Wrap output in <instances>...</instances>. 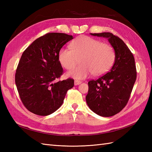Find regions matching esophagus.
<instances>
[{"instance_id":"34e87169","label":"esophagus","mask_w":152,"mask_h":152,"mask_svg":"<svg viewBox=\"0 0 152 152\" xmlns=\"http://www.w3.org/2000/svg\"><path fill=\"white\" fill-rule=\"evenodd\" d=\"M81 83H82V82L80 81V80H74V85H75V86L80 85Z\"/></svg>"}]
</instances>
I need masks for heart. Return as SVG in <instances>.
Masks as SVG:
<instances>
[{"label":"heart","instance_id":"b5f03b06","mask_svg":"<svg viewBox=\"0 0 152 152\" xmlns=\"http://www.w3.org/2000/svg\"><path fill=\"white\" fill-rule=\"evenodd\" d=\"M58 58L60 63L67 70L68 76L83 79L92 74L95 76L104 74L110 69L115 61V53L111 46L88 36L77 38L70 44V50L63 48Z\"/></svg>","mask_w":152,"mask_h":152}]
</instances>
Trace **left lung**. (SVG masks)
I'll return each mask as SVG.
<instances>
[{"label": "left lung", "instance_id": "left-lung-1", "mask_svg": "<svg viewBox=\"0 0 152 152\" xmlns=\"http://www.w3.org/2000/svg\"><path fill=\"white\" fill-rule=\"evenodd\" d=\"M107 38L115 53L112 69L96 80L88 82L86 102L91 110L102 117H110L127 104L137 78L134 58L124 42L110 33H90Z\"/></svg>", "mask_w": 152, "mask_h": 152}]
</instances>
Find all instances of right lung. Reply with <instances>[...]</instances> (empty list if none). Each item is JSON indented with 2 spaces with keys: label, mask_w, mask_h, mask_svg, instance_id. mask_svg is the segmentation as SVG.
Returning a JSON list of instances; mask_svg holds the SVG:
<instances>
[{
  "label": "right lung",
  "mask_w": 152,
  "mask_h": 152,
  "mask_svg": "<svg viewBox=\"0 0 152 152\" xmlns=\"http://www.w3.org/2000/svg\"><path fill=\"white\" fill-rule=\"evenodd\" d=\"M72 35L51 33L37 38L23 53L15 81L26 108L38 115L52 114L62 105L74 80L56 82L63 74L58 58L59 50Z\"/></svg>",
  "instance_id": "1"
}]
</instances>
